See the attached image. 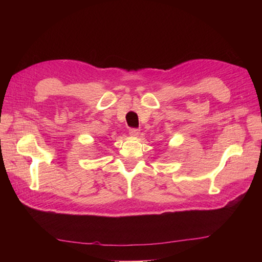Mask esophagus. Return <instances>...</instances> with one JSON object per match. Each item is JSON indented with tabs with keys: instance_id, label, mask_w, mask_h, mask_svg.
Returning <instances> with one entry per match:
<instances>
[{
	"instance_id": "34e87169",
	"label": "esophagus",
	"mask_w": 262,
	"mask_h": 262,
	"mask_svg": "<svg viewBox=\"0 0 262 262\" xmlns=\"http://www.w3.org/2000/svg\"><path fill=\"white\" fill-rule=\"evenodd\" d=\"M140 134V130L137 128H130L129 129V135L130 136H137Z\"/></svg>"
}]
</instances>
